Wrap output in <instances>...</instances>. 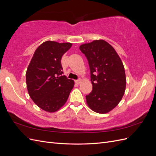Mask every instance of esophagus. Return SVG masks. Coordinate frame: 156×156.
<instances>
[{
  "instance_id": "esophagus-1",
  "label": "esophagus",
  "mask_w": 156,
  "mask_h": 156,
  "mask_svg": "<svg viewBox=\"0 0 156 156\" xmlns=\"http://www.w3.org/2000/svg\"><path fill=\"white\" fill-rule=\"evenodd\" d=\"M81 79H77V80H75V82L77 84H79L80 83H81Z\"/></svg>"
}]
</instances>
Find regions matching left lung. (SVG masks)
I'll return each mask as SVG.
<instances>
[{
    "instance_id": "left-lung-1",
    "label": "left lung",
    "mask_w": 156,
    "mask_h": 156,
    "mask_svg": "<svg viewBox=\"0 0 156 156\" xmlns=\"http://www.w3.org/2000/svg\"><path fill=\"white\" fill-rule=\"evenodd\" d=\"M79 49L87 57L92 90L86 96L94 112L104 114L113 109L123 97L126 78L123 63L115 49L100 40L84 44Z\"/></svg>"
}]
</instances>
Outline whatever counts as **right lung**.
Here are the masks:
<instances>
[{
  "mask_svg": "<svg viewBox=\"0 0 156 156\" xmlns=\"http://www.w3.org/2000/svg\"><path fill=\"white\" fill-rule=\"evenodd\" d=\"M71 43L47 41L35 51L26 73L28 92L47 112L58 111L66 102L74 81L63 75L61 59Z\"/></svg>",
  "mask_w": 156,
  "mask_h": 156,
  "instance_id": "add662e5",
  "label": "right lung"
}]
</instances>
